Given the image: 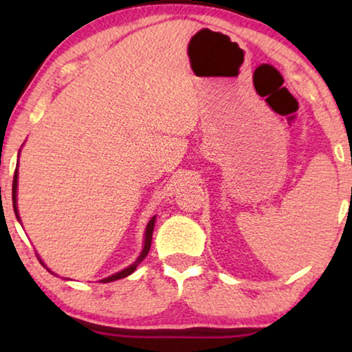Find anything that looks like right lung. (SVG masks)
<instances>
[{"instance_id": "right-lung-1", "label": "right lung", "mask_w": 352, "mask_h": 352, "mask_svg": "<svg viewBox=\"0 0 352 352\" xmlns=\"http://www.w3.org/2000/svg\"><path fill=\"white\" fill-rule=\"evenodd\" d=\"M17 165H19V163H17ZM17 177H19V173H17V168H16V173H14V181H12V206H14V213H16V218H17L19 221H21V218H19V211H17ZM155 218H157V216H153V218H152L151 221H148V224H147V228H146V237H144V248H142L141 254H139V256H138L136 261H134V263L131 264V266H128L126 269H123V271L113 274V276H110V277L102 278V280H100V282L107 283V282L118 280V278L128 277L129 274H133L134 271H136L138 264L141 263L142 259L147 256L148 250H151L152 232H153V226H155ZM40 261H41V259H40ZM41 264H43V261H41ZM43 266H45V264H43ZM47 271H50V269H47Z\"/></svg>"}]
</instances>
